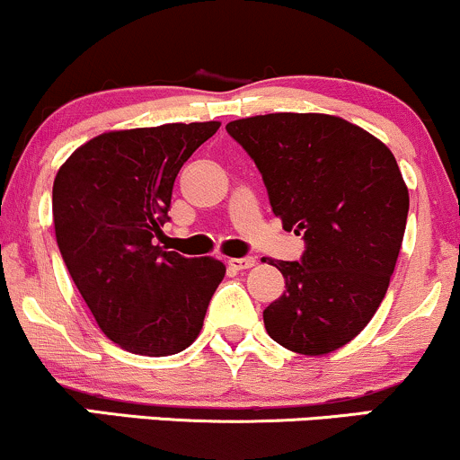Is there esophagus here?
Here are the masks:
<instances>
[{
	"label": "esophagus",
	"mask_w": 460,
	"mask_h": 460,
	"mask_svg": "<svg viewBox=\"0 0 460 460\" xmlns=\"http://www.w3.org/2000/svg\"><path fill=\"white\" fill-rule=\"evenodd\" d=\"M228 265L232 270L236 271H243V270H250V267L256 265V258L254 256H243V258H230Z\"/></svg>",
	"instance_id": "34e87169"
}]
</instances>
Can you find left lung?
Returning <instances> with one entry per match:
<instances>
[{
    "label": "left lung",
    "mask_w": 460,
    "mask_h": 460,
    "mask_svg": "<svg viewBox=\"0 0 460 460\" xmlns=\"http://www.w3.org/2000/svg\"><path fill=\"white\" fill-rule=\"evenodd\" d=\"M262 175L271 210L304 236L299 261H276L287 291L262 311L270 337L297 354L352 341L378 311L409 217L394 154L363 128L314 112L230 121Z\"/></svg>",
    "instance_id": "left-lung-1"
}]
</instances>
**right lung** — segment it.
<instances>
[{"label":"right lung","mask_w":460,"mask_h":460,"mask_svg":"<svg viewBox=\"0 0 460 460\" xmlns=\"http://www.w3.org/2000/svg\"><path fill=\"white\" fill-rule=\"evenodd\" d=\"M217 121L106 132L69 156L54 180L56 241L77 291L111 341L141 356L187 349L226 276L215 258L163 252L182 164Z\"/></svg>","instance_id":"add662e5"}]
</instances>
